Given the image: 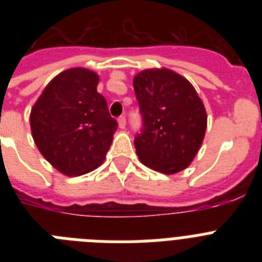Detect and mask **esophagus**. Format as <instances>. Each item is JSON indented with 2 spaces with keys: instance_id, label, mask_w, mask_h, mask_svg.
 I'll use <instances>...</instances> for the list:
<instances>
[{
  "instance_id": "1",
  "label": "esophagus",
  "mask_w": 262,
  "mask_h": 262,
  "mask_svg": "<svg viewBox=\"0 0 262 262\" xmlns=\"http://www.w3.org/2000/svg\"><path fill=\"white\" fill-rule=\"evenodd\" d=\"M118 124H119V128H124L126 127V117L118 118Z\"/></svg>"
}]
</instances>
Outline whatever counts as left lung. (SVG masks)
Here are the masks:
<instances>
[{"label": "left lung", "instance_id": "left-lung-1", "mask_svg": "<svg viewBox=\"0 0 262 262\" xmlns=\"http://www.w3.org/2000/svg\"><path fill=\"white\" fill-rule=\"evenodd\" d=\"M142 115L136 154L148 168L173 174L193 161L207 126L205 106L193 85L169 69H147L134 78Z\"/></svg>", "mask_w": 262, "mask_h": 262}]
</instances>
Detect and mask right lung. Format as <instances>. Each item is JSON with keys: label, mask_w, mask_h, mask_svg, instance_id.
I'll return each mask as SVG.
<instances>
[{"label": "right lung", "mask_w": 262, "mask_h": 262, "mask_svg": "<svg viewBox=\"0 0 262 262\" xmlns=\"http://www.w3.org/2000/svg\"><path fill=\"white\" fill-rule=\"evenodd\" d=\"M98 76L85 68L61 72L31 110L34 142L48 163L67 176H81L102 164L118 128Z\"/></svg>", "instance_id": "1"}]
</instances>
